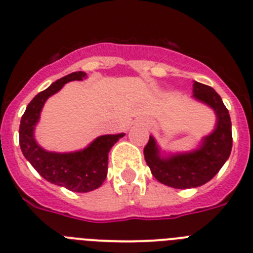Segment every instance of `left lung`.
Wrapping results in <instances>:
<instances>
[{
  "label": "left lung",
  "instance_id": "1",
  "mask_svg": "<svg viewBox=\"0 0 253 253\" xmlns=\"http://www.w3.org/2000/svg\"><path fill=\"white\" fill-rule=\"evenodd\" d=\"M193 98L211 107L218 118L215 129L204 137L201 146L191 153L162 158L157 142L150 136L144 148V157L151 174L160 183L181 190L199 187L210 181L232 151V122L220 95L212 87L193 81Z\"/></svg>",
  "mask_w": 253,
  "mask_h": 253
}]
</instances>
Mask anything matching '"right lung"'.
<instances>
[{
    "instance_id": "add662e5",
    "label": "right lung",
    "mask_w": 253,
    "mask_h": 253,
    "mask_svg": "<svg viewBox=\"0 0 253 253\" xmlns=\"http://www.w3.org/2000/svg\"><path fill=\"white\" fill-rule=\"evenodd\" d=\"M85 78V72H72L37 94L26 107L19 128L21 151L35 170L50 183L62 186L74 192H89L102 186L108 170L109 150L121 137H124L125 133L99 136L84 150L52 153L37 144L34 128L45 100L61 90L66 83Z\"/></svg>"
}]
</instances>
